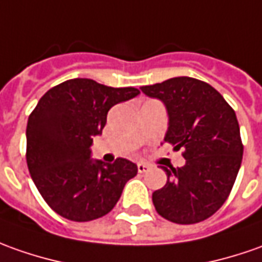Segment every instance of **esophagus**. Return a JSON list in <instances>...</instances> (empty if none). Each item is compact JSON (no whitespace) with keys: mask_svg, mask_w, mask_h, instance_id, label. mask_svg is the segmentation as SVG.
Here are the masks:
<instances>
[{"mask_svg":"<svg viewBox=\"0 0 262 262\" xmlns=\"http://www.w3.org/2000/svg\"><path fill=\"white\" fill-rule=\"evenodd\" d=\"M147 169H149V165H147V163L139 162V163H138V172H139V173H143V172H146Z\"/></svg>","mask_w":262,"mask_h":262,"instance_id":"esophagus-1","label":"esophagus"}]
</instances>
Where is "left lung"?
<instances>
[{
  "label": "left lung",
  "mask_w": 262,
  "mask_h": 262,
  "mask_svg": "<svg viewBox=\"0 0 262 262\" xmlns=\"http://www.w3.org/2000/svg\"><path fill=\"white\" fill-rule=\"evenodd\" d=\"M140 90L168 112L165 142L183 149L181 168H165L166 185L154 192L159 215L175 224H196L228 198L243 161L235 112L212 86L192 77H173Z\"/></svg>",
  "instance_id": "left-lung-1"
}]
</instances>
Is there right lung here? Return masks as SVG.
Here are the masks:
<instances>
[{"label":"right lung","mask_w":262,"mask_h":262,"mask_svg":"<svg viewBox=\"0 0 262 262\" xmlns=\"http://www.w3.org/2000/svg\"><path fill=\"white\" fill-rule=\"evenodd\" d=\"M140 93L135 87H108L71 79L42 96L27 123V165L49 206L76 222L108 213L126 182L138 173L133 162L92 159L94 136L101 135L107 112Z\"/></svg>","instance_id":"obj_1"}]
</instances>
